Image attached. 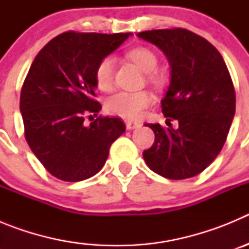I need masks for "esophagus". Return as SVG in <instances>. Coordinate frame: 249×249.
<instances>
[{"mask_svg":"<svg viewBox=\"0 0 249 249\" xmlns=\"http://www.w3.org/2000/svg\"><path fill=\"white\" fill-rule=\"evenodd\" d=\"M126 127H127V129H129V131H131V129L140 128V127H141V123H138V122H132V121H127V122H126Z\"/></svg>","mask_w":249,"mask_h":249,"instance_id":"34e87169","label":"esophagus"}]
</instances>
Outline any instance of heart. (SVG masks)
<instances>
[{
  "instance_id": "obj_1",
  "label": "heart",
  "mask_w": 249,
  "mask_h": 249,
  "mask_svg": "<svg viewBox=\"0 0 249 249\" xmlns=\"http://www.w3.org/2000/svg\"><path fill=\"white\" fill-rule=\"evenodd\" d=\"M128 58L135 62L143 72L148 73L149 80L155 85L163 82V77L160 76L156 68L158 66L157 54L147 47H136L128 52ZM114 59L112 57H105L98 62L94 78L98 89L107 91L111 89L113 82ZM153 102L152 94L147 91L141 92H118L106 103V109L111 114H116L128 120H136L141 117L144 109Z\"/></svg>"
}]
</instances>
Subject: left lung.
<instances>
[{
    "label": "left lung",
    "instance_id": "obj_1",
    "mask_svg": "<svg viewBox=\"0 0 249 249\" xmlns=\"http://www.w3.org/2000/svg\"><path fill=\"white\" fill-rule=\"evenodd\" d=\"M160 48L171 66V81L162 112L177 128L147 123L155 143L143 152L147 166L169 179L201 173L223 147L234 112L236 93L228 68L217 48L184 28L137 34ZM171 124V123H169Z\"/></svg>",
    "mask_w": 249,
    "mask_h": 249
}]
</instances>
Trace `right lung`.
<instances>
[{"instance_id":"add662e5","label":"right lung","mask_w":249,"mask_h":249,"mask_svg":"<svg viewBox=\"0 0 249 249\" xmlns=\"http://www.w3.org/2000/svg\"><path fill=\"white\" fill-rule=\"evenodd\" d=\"M132 34L58 35L39 51L22 86L19 111L31 151L52 176L78 182L101 171L109 147L126 131L117 117H85L94 100L98 62ZM91 117V116H89Z\"/></svg>"}]
</instances>
